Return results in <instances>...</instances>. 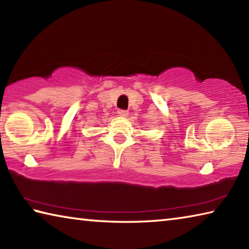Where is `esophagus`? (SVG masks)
<instances>
[{
  "mask_svg": "<svg viewBox=\"0 0 249 249\" xmlns=\"http://www.w3.org/2000/svg\"><path fill=\"white\" fill-rule=\"evenodd\" d=\"M117 114L122 117H126L128 115V112L126 111V109H119V111H117Z\"/></svg>",
  "mask_w": 249,
  "mask_h": 249,
  "instance_id": "1",
  "label": "esophagus"
}]
</instances>
